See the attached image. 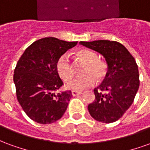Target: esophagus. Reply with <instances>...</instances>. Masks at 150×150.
I'll return each instance as SVG.
<instances>
[{
	"mask_svg": "<svg viewBox=\"0 0 150 150\" xmlns=\"http://www.w3.org/2000/svg\"><path fill=\"white\" fill-rule=\"evenodd\" d=\"M83 92L82 91H72L71 94L73 96H79V95H81Z\"/></svg>",
	"mask_w": 150,
	"mask_h": 150,
	"instance_id": "esophagus-1",
	"label": "esophagus"
}]
</instances>
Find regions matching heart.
Returning a JSON list of instances; mask_svg holds the SVG:
<instances>
[{"instance_id":"b5f03b06","label":"heart","mask_w":150,"mask_h":150,"mask_svg":"<svg viewBox=\"0 0 150 150\" xmlns=\"http://www.w3.org/2000/svg\"><path fill=\"white\" fill-rule=\"evenodd\" d=\"M78 59L85 63L82 73L83 75L76 77L69 81L67 88L73 91H82L90 88L96 83L101 82L108 73V64L104 60L99 59L96 53L89 50H81L77 53ZM56 69L59 76L64 80L68 81L73 76V67L69 56L65 54H62L57 61Z\"/></svg>"}]
</instances>
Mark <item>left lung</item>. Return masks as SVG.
I'll list each match as a JSON object with an SVG mask.
<instances>
[{
  "label": "left lung",
  "mask_w": 150,
  "mask_h": 150,
  "mask_svg": "<svg viewBox=\"0 0 150 150\" xmlns=\"http://www.w3.org/2000/svg\"><path fill=\"white\" fill-rule=\"evenodd\" d=\"M105 58L108 73L103 83L95 88V100L88 105L89 113L100 122H115L132 105L140 80L135 59L122 44L116 41L80 42Z\"/></svg>",
  "instance_id": "obj_1"
}]
</instances>
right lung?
Returning a JSON list of instances; mask_svg holds the SVG:
<instances>
[{
	"label": "right lung",
	"instance_id": "obj_1",
	"mask_svg": "<svg viewBox=\"0 0 150 150\" xmlns=\"http://www.w3.org/2000/svg\"><path fill=\"white\" fill-rule=\"evenodd\" d=\"M77 43L44 38L28 46L18 60L13 75L17 99L25 114L35 122H55L67 110L71 91L54 92L63 85L56 63Z\"/></svg>",
	"mask_w": 150,
	"mask_h": 150
}]
</instances>
